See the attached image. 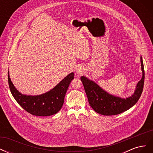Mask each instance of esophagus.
<instances>
[{
    "mask_svg": "<svg viewBox=\"0 0 153 153\" xmlns=\"http://www.w3.org/2000/svg\"><path fill=\"white\" fill-rule=\"evenodd\" d=\"M84 68H83V67H82V66H78L77 68H76V73H78V74H82V73H83L84 72Z\"/></svg>",
    "mask_w": 153,
    "mask_h": 153,
    "instance_id": "1",
    "label": "esophagus"
}]
</instances>
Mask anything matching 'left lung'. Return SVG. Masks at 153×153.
Instances as JSON below:
<instances>
[{"instance_id":"obj_1","label":"left lung","mask_w":153,"mask_h":153,"mask_svg":"<svg viewBox=\"0 0 153 153\" xmlns=\"http://www.w3.org/2000/svg\"><path fill=\"white\" fill-rule=\"evenodd\" d=\"M140 61L142 77L138 82L134 94L126 99L110 95L93 81L85 76L80 77L89 105L96 112L103 115H117L129 109L137 102L142 94L144 84V68L142 57Z\"/></svg>"}]
</instances>
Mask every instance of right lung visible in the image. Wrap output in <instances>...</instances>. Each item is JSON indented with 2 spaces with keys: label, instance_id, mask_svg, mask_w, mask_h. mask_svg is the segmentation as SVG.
Returning a JSON list of instances; mask_svg holds the SVG:
<instances>
[{
  "label": "right lung",
  "instance_id": "obj_1",
  "mask_svg": "<svg viewBox=\"0 0 153 153\" xmlns=\"http://www.w3.org/2000/svg\"><path fill=\"white\" fill-rule=\"evenodd\" d=\"M73 78L74 73H71L46 93L39 96H27L16 90L8 72L9 87L14 98L27 112L36 116H50L61 109L68 88Z\"/></svg>",
  "mask_w": 153,
  "mask_h": 153
}]
</instances>
